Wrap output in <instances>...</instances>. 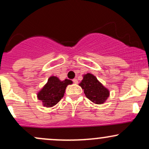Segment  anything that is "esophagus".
<instances>
[{"label":"esophagus","instance_id":"obj_1","mask_svg":"<svg viewBox=\"0 0 149 149\" xmlns=\"http://www.w3.org/2000/svg\"><path fill=\"white\" fill-rule=\"evenodd\" d=\"M73 82L74 83H78V80H77L76 78H74V79L73 80Z\"/></svg>","mask_w":149,"mask_h":149}]
</instances>
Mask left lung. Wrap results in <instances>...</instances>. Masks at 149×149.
Masks as SVG:
<instances>
[{
  "instance_id": "left-lung-1",
  "label": "left lung",
  "mask_w": 149,
  "mask_h": 149,
  "mask_svg": "<svg viewBox=\"0 0 149 149\" xmlns=\"http://www.w3.org/2000/svg\"><path fill=\"white\" fill-rule=\"evenodd\" d=\"M79 85L84 90L85 96L90 101L97 104L104 103L109 96V91L104 88L95 76L87 73Z\"/></svg>"
}]
</instances>
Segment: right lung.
I'll return each mask as SVG.
<instances>
[{
  "mask_svg": "<svg viewBox=\"0 0 149 149\" xmlns=\"http://www.w3.org/2000/svg\"><path fill=\"white\" fill-rule=\"evenodd\" d=\"M72 81L65 79L63 81L55 76H51L43 88L38 94V98L46 107H52L57 104L64 95L65 90Z\"/></svg>",
  "mask_w": 149,
  "mask_h": 149,
  "instance_id": "1",
  "label": "right lung"
}]
</instances>
